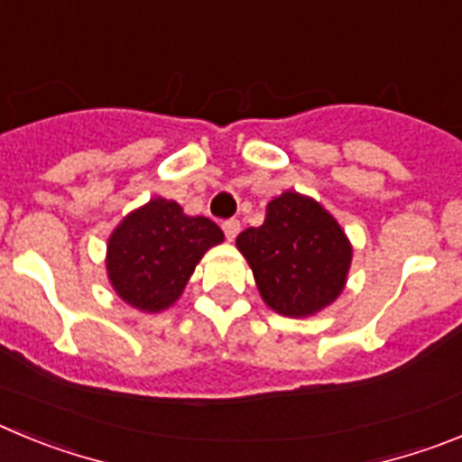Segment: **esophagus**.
Segmentation results:
<instances>
[{
    "label": "esophagus",
    "instance_id": "34e87169",
    "mask_svg": "<svg viewBox=\"0 0 462 462\" xmlns=\"http://www.w3.org/2000/svg\"><path fill=\"white\" fill-rule=\"evenodd\" d=\"M222 228H224V234H226V238L234 240L240 231V222L238 219H226V222L222 224Z\"/></svg>",
    "mask_w": 462,
    "mask_h": 462
}]
</instances>
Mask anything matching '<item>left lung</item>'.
Returning a JSON list of instances; mask_svg holds the SVG:
<instances>
[{"instance_id":"left-lung-1","label":"left lung","mask_w":462,"mask_h":462,"mask_svg":"<svg viewBox=\"0 0 462 462\" xmlns=\"http://www.w3.org/2000/svg\"><path fill=\"white\" fill-rule=\"evenodd\" d=\"M236 247L250 263L263 303L289 319L314 317L336 303L354 256L337 219L293 189L271 199L263 224L245 228Z\"/></svg>"}]
</instances>
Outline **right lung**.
Listing matches in <instances>:
<instances>
[{
    "label": "right lung",
    "instance_id": "1",
    "mask_svg": "<svg viewBox=\"0 0 462 462\" xmlns=\"http://www.w3.org/2000/svg\"><path fill=\"white\" fill-rule=\"evenodd\" d=\"M224 243L222 228L180 203L150 199L125 215L106 243V275L126 305L157 314L182 296L191 273L210 247Z\"/></svg>",
    "mask_w": 462,
    "mask_h": 462
}]
</instances>
